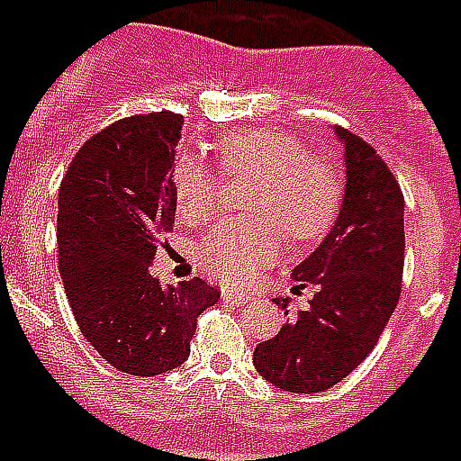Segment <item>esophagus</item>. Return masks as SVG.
<instances>
[{
  "label": "esophagus",
  "instance_id": "34e87169",
  "mask_svg": "<svg viewBox=\"0 0 461 461\" xmlns=\"http://www.w3.org/2000/svg\"><path fill=\"white\" fill-rule=\"evenodd\" d=\"M221 299L231 301V303H251L254 296L247 294V291H237V289H221Z\"/></svg>",
  "mask_w": 461,
  "mask_h": 461
}]
</instances>
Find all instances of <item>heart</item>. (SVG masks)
<instances>
[{"instance_id": "1", "label": "heart", "mask_w": 461, "mask_h": 461, "mask_svg": "<svg viewBox=\"0 0 461 461\" xmlns=\"http://www.w3.org/2000/svg\"><path fill=\"white\" fill-rule=\"evenodd\" d=\"M221 177H247L249 217L220 221L197 244V264L224 284H247L279 257L284 234L294 244L323 237L343 197L339 167L319 152L303 150L296 135L251 128L217 142ZM172 194L187 224H202L217 210L220 180L197 158L182 155L172 165Z\"/></svg>"}]
</instances>
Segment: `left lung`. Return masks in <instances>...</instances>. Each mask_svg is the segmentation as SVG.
Instances as JSON below:
<instances>
[{"instance_id": "1", "label": "left lung", "mask_w": 461, "mask_h": 461, "mask_svg": "<svg viewBox=\"0 0 461 461\" xmlns=\"http://www.w3.org/2000/svg\"><path fill=\"white\" fill-rule=\"evenodd\" d=\"M336 135L346 150L340 214L319 249L294 269V279L313 284L316 294L309 311H299L254 350L259 375L289 393H323L350 375L375 348L402 286L400 185L363 138L346 128H336Z\"/></svg>"}]
</instances>
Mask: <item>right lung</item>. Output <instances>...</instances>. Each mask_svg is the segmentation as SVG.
Returning a JSON list of instances; mask_svg holds the SVG:
<instances>
[{
    "label": "right lung",
    "mask_w": 461,
    "mask_h": 461,
    "mask_svg": "<svg viewBox=\"0 0 461 461\" xmlns=\"http://www.w3.org/2000/svg\"><path fill=\"white\" fill-rule=\"evenodd\" d=\"M182 115H132L84 142L59 190V269L86 340L121 373L152 377L190 357L207 281L162 286L158 237L175 224L170 175Z\"/></svg>",
    "instance_id": "right-lung-1"
}]
</instances>
